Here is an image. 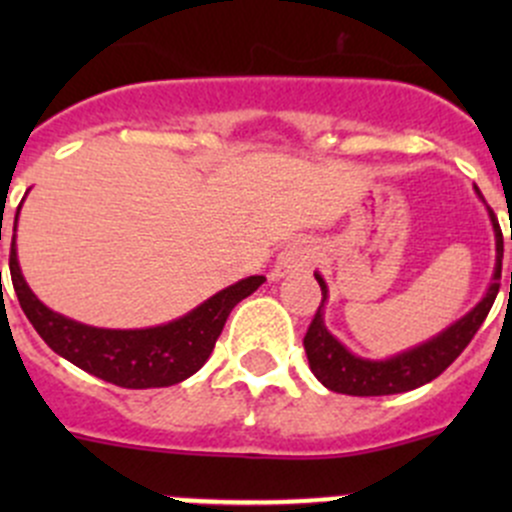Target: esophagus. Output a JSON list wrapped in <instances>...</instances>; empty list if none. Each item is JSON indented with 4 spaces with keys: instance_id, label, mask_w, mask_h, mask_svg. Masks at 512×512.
Here are the masks:
<instances>
[{
    "instance_id": "34e87169",
    "label": "esophagus",
    "mask_w": 512,
    "mask_h": 512,
    "mask_svg": "<svg viewBox=\"0 0 512 512\" xmlns=\"http://www.w3.org/2000/svg\"><path fill=\"white\" fill-rule=\"evenodd\" d=\"M314 262V245L309 240H294L289 242L285 250L277 255L275 270H272V280H285L289 275H299L307 272Z\"/></svg>"
}]
</instances>
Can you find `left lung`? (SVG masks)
Segmentation results:
<instances>
[{
  "instance_id": "8db88e82",
  "label": "left lung",
  "mask_w": 512,
  "mask_h": 512,
  "mask_svg": "<svg viewBox=\"0 0 512 512\" xmlns=\"http://www.w3.org/2000/svg\"><path fill=\"white\" fill-rule=\"evenodd\" d=\"M476 193L480 195L478 188ZM488 215L495 232V270L493 282L485 289L483 299L471 312L463 314L458 322L438 332L436 337H431L423 344H416V347L406 349V352L389 356V359H364V356H356L329 332L327 324H324V302L329 297V289L324 277L314 272L319 287H322V304H319L317 314H314L312 324H309L307 334H304V352H307L312 374L329 391L349 396L404 394V391L418 389V386L428 384L438 374H443L461 356L463 349L471 344L480 324L488 317L495 297H498L500 270H503V232H500L498 218H495L490 208Z\"/></svg>"
}]
</instances>
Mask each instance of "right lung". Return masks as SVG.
Here are the masks:
<instances>
[{
	"label": "right lung",
	"mask_w": 512,
	"mask_h": 512,
	"mask_svg": "<svg viewBox=\"0 0 512 512\" xmlns=\"http://www.w3.org/2000/svg\"><path fill=\"white\" fill-rule=\"evenodd\" d=\"M22 210V205H19ZM14 215L9 272L19 304L39 337L79 369L123 389H160L193 376L213 354L232 307L250 297L265 282L262 275L245 277L220 289L203 304L168 324L146 329H103L81 324L46 307L32 292L17 260V220Z\"/></svg>",
	"instance_id": "obj_1"
}]
</instances>
